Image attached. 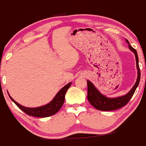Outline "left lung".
Returning a JSON list of instances; mask_svg holds the SVG:
<instances>
[{"label": "left lung", "mask_w": 146, "mask_h": 146, "mask_svg": "<svg viewBox=\"0 0 146 146\" xmlns=\"http://www.w3.org/2000/svg\"><path fill=\"white\" fill-rule=\"evenodd\" d=\"M126 42L128 43L129 49L133 51L135 54V60H136V67L138 70V77L133 87L125 96H120V97L110 98L106 97L104 95L101 94L99 90L94 86V85L89 80H87L88 84V100L89 103L97 110L102 111H110L117 110L123 107L127 104L131 100L132 96H133L137 87L139 84L140 79H141V71H140L139 64H138V56L137 54V51L132 46L130 45L129 42L126 40Z\"/></svg>", "instance_id": "left-lung-1"}]
</instances>
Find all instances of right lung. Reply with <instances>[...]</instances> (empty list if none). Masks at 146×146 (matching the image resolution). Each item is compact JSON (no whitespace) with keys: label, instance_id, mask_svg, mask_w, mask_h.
<instances>
[{"label":"right lung","instance_id":"right-lung-1","mask_svg":"<svg viewBox=\"0 0 146 146\" xmlns=\"http://www.w3.org/2000/svg\"><path fill=\"white\" fill-rule=\"evenodd\" d=\"M70 85H71V83H69L66 85L64 87L62 88L50 103L45 106H40L38 108H27L21 106V104L15 101L10 96L9 94L8 96H9L10 98L14 102V103L27 115L38 117V118H46V117L51 116V115L56 114L61 108L65 101V95H66L68 89L70 88Z\"/></svg>","mask_w":146,"mask_h":146}]
</instances>
